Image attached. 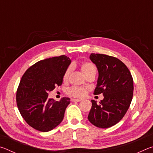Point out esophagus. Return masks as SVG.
I'll return each instance as SVG.
<instances>
[{
  "label": "esophagus",
  "instance_id": "esophagus-1",
  "mask_svg": "<svg viewBox=\"0 0 153 153\" xmlns=\"http://www.w3.org/2000/svg\"><path fill=\"white\" fill-rule=\"evenodd\" d=\"M72 102H80L82 101V99H76V98H72L71 99Z\"/></svg>",
  "mask_w": 153,
  "mask_h": 153
}]
</instances>
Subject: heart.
Here are the masks:
<instances>
[{"label":"heart","mask_w":153,"mask_h":153,"mask_svg":"<svg viewBox=\"0 0 153 153\" xmlns=\"http://www.w3.org/2000/svg\"><path fill=\"white\" fill-rule=\"evenodd\" d=\"M80 69L85 77L91 74H96V68L92 63L90 62H83L80 64ZM72 71V67L70 66L66 69L63 75V80L67 81L69 79V75ZM88 89L82 87H72L67 90V94L75 98L84 97L87 94Z\"/></svg>","instance_id":"obj_1"}]
</instances>
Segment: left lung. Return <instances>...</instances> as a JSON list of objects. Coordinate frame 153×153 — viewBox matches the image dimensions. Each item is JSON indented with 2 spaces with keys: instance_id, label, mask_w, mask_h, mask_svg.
Returning a JSON list of instances; mask_svg holds the SVG:
<instances>
[{
  "instance_id": "1",
  "label": "left lung",
  "mask_w": 153,
  "mask_h": 153,
  "mask_svg": "<svg viewBox=\"0 0 153 153\" xmlns=\"http://www.w3.org/2000/svg\"><path fill=\"white\" fill-rule=\"evenodd\" d=\"M90 59L98 71L94 94H102L98 105L92 100L88 116L89 121L100 128H108L117 123L128 110L133 97V78L122 61L113 56L92 53Z\"/></svg>"
}]
</instances>
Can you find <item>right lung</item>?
<instances>
[{
  "mask_svg": "<svg viewBox=\"0 0 153 153\" xmlns=\"http://www.w3.org/2000/svg\"><path fill=\"white\" fill-rule=\"evenodd\" d=\"M65 55L40 61L25 72L17 90L19 112L28 125L46 132L55 128L63 120L70 98L55 101L48 98V92L61 86L63 75L71 63Z\"/></svg>",
  "mask_w": 153,
  "mask_h": 153,
  "instance_id": "1",
  "label": "right lung"
}]
</instances>
